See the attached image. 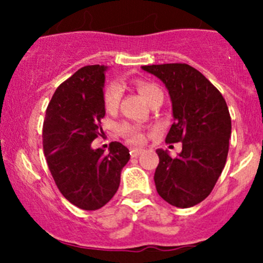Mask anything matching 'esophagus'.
<instances>
[{
	"instance_id": "obj_1",
	"label": "esophagus",
	"mask_w": 263,
	"mask_h": 263,
	"mask_svg": "<svg viewBox=\"0 0 263 263\" xmlns=\"http://www.w3.org/2000/svg\"><path fill=\"white\" fill-rule=\"evenodd\" d=\"M141 153H142V148H140V147L131 148V155L132 156H139Z\"/></svg>"
}]
</instances>
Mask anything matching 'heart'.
I'll return each instance as SVG.
<instances>
[{
    "label": "heart",
    "instance_id": "heart-1",
    "mask_svg": "<svg viewBox=\"0 0 263 263\" xmlns=\"http://www.w3.org/2000/svg\"><path fill=\"white\" fill-rule=\"evenodd\" d=\"M136 87L139 90L140 94L142 95L145 100L148 103L153 98H155L156 95L163 94V91L160 90V87L156 86L155 84H151V82L139 80L136 81ZM119 99H121V86L118 84H110L105 87L104 90V107L107 110H115L118 107ZM119 132L123 135L124 137H127L129 142H137L142 141V135L136 127L129 126V124H122L119 127Z\"/></svg>",
    "mask_w": 263,
    "mask_h": 263
}]
</instances>
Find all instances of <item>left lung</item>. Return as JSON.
Instances as JSON below:
<instances>
[{"label":"left lung","instance_id":"left-lung-1","mask_svg":"<svg viewBox=\"0 0 263 263\" xmlns=\"http://www.w3.org/2000/svg\"><path fill=\"white\" fill-rule=\"evenodd\" d=\"M141 68L163 81L171 97L174 122L165 141L182 142L176 158L168 150H156V191L176 208H192L210 195L227 163L232 135L229 109L219 90L190 65Z\"/></svg>","mask_w":263,"mask_h":263}]
</instances>
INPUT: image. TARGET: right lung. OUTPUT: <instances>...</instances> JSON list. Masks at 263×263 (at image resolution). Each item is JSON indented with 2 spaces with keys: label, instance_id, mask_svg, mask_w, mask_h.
I'll return each mask as SVG.
<instances>
[{
  "label": "right lung",
  "instance_id": "add662e5",
  "mask_svg": "<svg viewBox=\"0 0 263 263\" xmlns=\"http://www.w3.org/2000/svg\"><path fill=\"white\" fill-rule=\"evenodd\" d=\"M104 65L85 66L53 94L43 124V148L48 168L66 200L92 211L112 200L121 172L129 160L128 148L112 142L109 153L92 148L103 134Z\"/></svg>",
  "mask_w": 263,
  "mask_h": 263
}]
</instances>
